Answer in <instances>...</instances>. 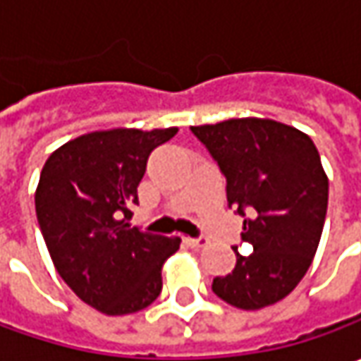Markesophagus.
I'll list each match as a JSON object with an SVG mask.
<instances>
[{
	"label": "esophagus",
	"instance_id": "obj_1",
	"mask_svg": "<svg viewBox=\"0 0 361 361\" xmlns=\"http://www.w3.org/2000/svg\"><path fill=\"white\" fill-rule=\"evenodd\" d=\"M185 241H187V245H190L192 249H202V247H207V245H209V239H207V237H197V239L188 237V239H185Z\"/></svg>",
	"mask_w": 361,
	"mask_h": 361
}]
</instances>
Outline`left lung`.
<instances>
[{"label": "left lung", "mask_w": 361, "mask_h": 361, "mask_svg": "<svg viewBox=\"0 0 361 361\" xmlns=\"http://www.w3.org/2000/svg\"><path fill=\"white\" fill-rule=\"evenodd\" d=\"M227 176V201L243 221L241 255L213 291L231 305L255 312L285 299L303 279L322 239L327 174L305 132L271 118H231L190 126Z\"/></svg>", "instance_id": "obj_1"}]
</instances>
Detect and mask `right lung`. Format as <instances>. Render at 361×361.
<instances>
[{
	"label": "right lung",
	"mask_w": 361,
	"mask_h": 361,
	"mask_svg": "<svg viewBox=\"0 0 361 361\" xmlns=\"http://www.w3.org/2000/svg\"><path fill=\"white\" fill-rule=\"evenodd\" d=\"M171 128H108L56 148L35 188V213L54 267L66 285L106 315L148 307L162 289V265L180 247L128 223L136 188Z\"/></svg>",
	"instance_id": "obj_1"
}]
</instances>
